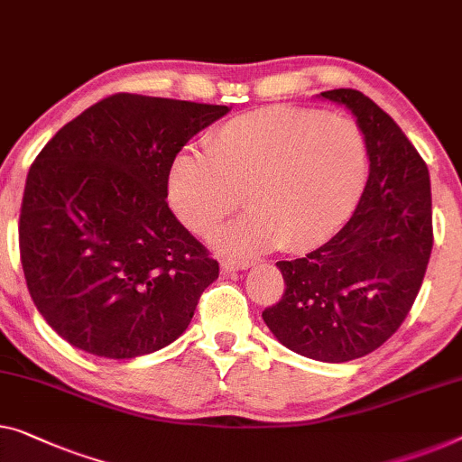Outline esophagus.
Masks as SVG:
<instances>
[{"label":"esophagus","instance_id":"34e87169","mask_svg":"<svg viewBox=\"0 0 462 462\" xmlns=\"http://www.w3.org/2000/svg\"><path fill=\"white\" fill-rule=\"evenodd\" d=\"M251 265H253V261H249V259H234V257L222 259V270H224V272L246 270V267H251Z\"/></svg>","mask_w":462,"mask_h":462}]
</instances>
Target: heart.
<instances>
[{
    "label": "heart",
    "mask_w": 462,
    "mask_h": 462,
    "mask_svg": "<svg viewBox=\"0 0 462 462\" xmlns=\"http://www.w3.org/2000/svg\"><path fill=\"white\" fill-rule=\"evenodd\" d=\"M205 153L174 157L168 199L192 232L211 236L245 192L251 211L222 234L230 251L323 243L356 208L369 171L359 124L309 107L240 114L205 136Z\"/></svg>",
    "instance_id": "obj_1"
}]
</instances>
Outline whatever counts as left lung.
<instances>
[{
  "label": "left lung",
  "instance_id": "left-lung-1",
  "mask_svg": "<svg viewBox=\"0 0 462 462\" xmlns=\"http://www.w3.org/2000/svg\"><path fill=\"white\" fill-rule=\"evenodd\" d=\"M356 116L369 178L346 226L319 249L278 261L284 294L263 311L275 338L315 361L374 353L402 326L433 246L428 165L401 126L355 88L323 91Z\"/></svg>",
  "mask_w": 462,
  "mask_h": 462
}]
</instances>
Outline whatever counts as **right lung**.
<instances>
[{
  "label": "right lung",
  "mask_w": 462,
  "mask_h": 462,
  "mask_svg": "<svg viewBox=\"0 0 462 462\" xmlns=\"http://www.w3.org/2000/svg\"><path fill=\"white\" fill-rule=\"evenodd\" d=\"M226 106L116 93L41 149L20 208L31 299L72 346L133 359L174 342L219 263L170 209L168 171Z\"/></svg>",
  "instance_id": "1"
}]
</instances>
